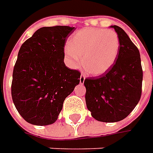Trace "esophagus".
Instances as JSON below:
<instances>
[{"label": "esophagus", "mask_w": 153, "mask_h": 153, "mask_svg": "<svg viewBox=\"0 0 153 153\" xmlns=\"http://www.w3.org/2000/svg\"><path fill=\"white\" fill-rule=\"evenodd\" d=\"M84 80H85V75L83 73H82L81 76H80V82L81 83H83L84 82Z\"/></svg>", "instance_id": "obj_1"}]
</instances>
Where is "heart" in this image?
Instances as JSON below:
<instances>
[{
    "mask_svg": "<svg viewBox=\"0 0 153 153\" xmlns=\"http://www.w3.org/2000/svg\"><path fill=\"white\" fill-rule=\"evenodd\" d=\"M120 48L118 35L112 30L87 28L78 30L65 48V56L71 67L82 64L88 73L100 76L113 65Z\"/></svg>",
    "mask_w": 153,
    "mask_h": 153,
    "instance_id": "1",
    "label": "heart"
}]
</instances>
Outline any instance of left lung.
Listing matches in <instances>:
<instances>
[{"mask_svg":"<svg viewBox=\"0 0 153 153\" xmlns=\"http://www.w3.org/2000/svg\"><path fill=\"white\" fill-rule=\"evenodd\" d=\"M111 27L120 41L117 61L106 72L84 81L87 107L94 119L104 123L118 122L130 114L140 101L143 79L137 47L122 28Z\"/></svg>","mask_w":153,"mask_h":153,"instance_id":"obj_1","label":"left lung"}]
</instances>
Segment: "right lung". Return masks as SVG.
<instances>
[{
	"label": "right lung",
	"mask_w": 153,
	"mask_h": 153,
	"mask_svg": "<svg viewBox=\"0 0 153 153\" xmlns=\"http://www.w3.org/2000/svg\"><path fill=\"white\" fill-rule=\"evenodd\" d=\"M75 27H42L22 44L15 63L12 98L21 117L34 125L58 119L65 98L79 84L81 73L65 66V44Z\"/></svg>",
	"instance_id": "add662e5"
}]
</instances>
